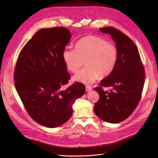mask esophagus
Segmentation results:
<instances>
[{"mask_svg":"<svg viewBox=\"0 0 158 158\" xmlns=\"http://www.w3.org/2000/svg\"><path fill=\"white\" fill-rule=\"evenodd\" d=\"M92 86H86V91L87 92H90V91H92Z\"/></svg>","mask_w":158,"mask_h":158,"instance_id":"1","label":"esophagus"}]
</instances>
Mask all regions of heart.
<instances>
[{
    "mask_svg": "<svg viewBox=\"0 0 158 158\" xmlns=\"http://www.w3.org/2000/svg\"><path fill=\"white\" fill-rule=\"evenodd\" d=\"M75 48H66L63 52L64 63L72 73H76L86 60V67L74 76L75 81L87 85L92 84L99 76H109L117 63V47L99 36L89 35L82 38Z\"/></svg>",
    "mask_w": 158,
    "mask_h": 158,
    "instance_id": "heart-1",
    "label": "heart"
}]
</instances>
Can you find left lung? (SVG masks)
I'll use <instances>...</instances> for the list:
<instances>
[{
	"label": "left lung",
	"mask_w": 158,
	"mask_h": 158,
	"mask_svg": "<svg viewBox=\"0 0 158 158\" xmlns=\"http://www.w3.org/2000/svg\"><path fill=\"white\" fill-rule=\"evenodd\" d=\"M100 31L111 35L118 49V57L113 72L101 80L100 87L94 89L99 94L94 111L101 120L117 123L127 118L135 110L142 96L145 74L133 41L113 27L100 28ZM102 86L111 87L112 89L104 91Z\"/></svg>",
	"instance_id": "obj_1"
}]
</instances>
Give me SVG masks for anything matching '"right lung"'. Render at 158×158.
I'll return each instance as SVG.
<instances>
[{
	"mask_svg": "<svg viewBox=\"0 0 158 158\" xmlns=\"http://www.w3.org/2000/svg\"><path fill=\"white\" fill-rule=\"evenodd\" d=\"M71 36L65 27L39 30L22 49L15 66V85L25 108L33 120L47 127L67 122L72 105L86 91L80 82L61 89L70 78L63 52Z\"/></svg>",
	"mask_w": 158,
	"mask_h": 158,
	"instance_id": "obj_1",
	"label": "right lung"
}]
</instances>
